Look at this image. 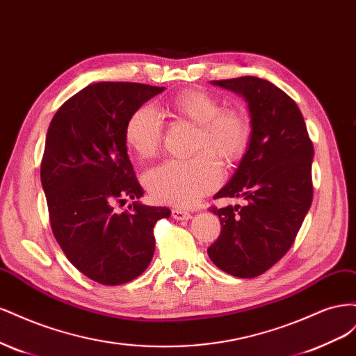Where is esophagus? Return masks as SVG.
Masks as SVG:
<instances>
[{"instance_id": "esophagus-1", "label": "esophagus", "mask_w": 356, "mask_h": 356, "mask_svg": "<svg viewBox=\"0 0 356 356\" xmlns=\"http://www.w3.org/2000/svg\"><path fill=\"white\" fill-rule=\"evenodd\" d=\"M172 218H175L178 221L179 220H188V218H191V213L188 211L175 208V209H172Z\"/></svg>"}]
</instances>
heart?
I'll return each mask as SVG.
<instances>
[{
	"label": "heart",
	"mask_w": 356,
	"mask_h": 356,
	"mask_svg": "<svg viewBox=\"0 0 356 356\" xmlns=\"http://www.w3.org/2000/svg\"><path fill=\"white\" fill-rule=\"evenodd\" d=\"M168 113L197 126L190 160H166L149 169L144 182L156 202L187 208L217 188L222 181L220 157L225 163L239 160L251 139V124L238 108H222L209 92L187 89L174 96ZM126 144L141 159L153 157L163 141V122L153 106L143 105L129 117L124 129Z\"/></svg>",
	"instance_id": "obj_1"
}]
</instances>
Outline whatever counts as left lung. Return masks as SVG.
Wrapping results in <instances>:
<instances>
[{
	"label": "left lung",
	"mask_w": 356,
	"mask_h": 356,
	"mask_svg": "<svg viewBox=\"0 0 356 356\" xmlns=\"http://www.w3.org/2000/svg\"><path fill=\"white\" fill-rule=\"evenodd\" d=\"M212 84L243 96L252 131L239 168L213 196L246 203L211 207L221 233L208 255L225 273L255 277L288 252L303 224L314 199V144L297 104L270 81L246 75Z\"/></svg>",
	"instance_id": "left-lung-1"
}]
</instances>
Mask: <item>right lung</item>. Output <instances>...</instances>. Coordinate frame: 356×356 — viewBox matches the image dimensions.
<instances>
[{
  "mask_svg": "<svg viewBox=\"0 0 356 356\" xmlns=\"http://www.w3.org/2000/svg\"><path fill=\"white\" fill-rule=\"evenodd\" d=\"M163 89L95 83L63 102L49 126L40 175L53 236L70 263L102 285L131 282L145 270L154 225L170 215L138 202L115 212L117 203L144 195L127 156L126 123Z\"/></svg>",
  "mask_w": 356,
  "mask_h": 356,
  "instance_id": "add662e5",
  "label": "right lung"
}]
</instances>
